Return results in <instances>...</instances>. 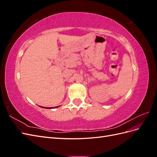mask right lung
I'll return each instance as SVG.
<instances>
[{
  "label": "right lung",
  "mask_w": 157,
  "mask_h": 157,
  "mask_svg": "<svg viewBox=\"0 0 157 157\" xmlns=\"http://www.w3.org/2000/svg\"><path fill=\"white\" fill-rule=\"evenodd\" d=\"M58 107H59V106H58ZM56 107H58V106H57V107H54V108H56ZM42 108H44V107H43ZM48 109H52V107H48Z\"/></svg>",
  "instance_id": "add662e5"
}]
</instances>
